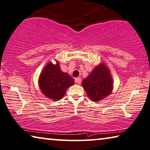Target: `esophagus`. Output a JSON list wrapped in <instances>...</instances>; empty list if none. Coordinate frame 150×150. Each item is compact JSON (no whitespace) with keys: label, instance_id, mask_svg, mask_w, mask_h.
I'll return each instance as SVG.
<instances>
[{"label":"esophagus","instance_id":"esophagus-1","mask_svg":"<svg viewBox=\"0 0 150 150\" xmlns=\"http://www.w3.org/2000/svg\"><path fill=\"white\" fill-rule=\"evenodd\" d=\"M75 81L77 83L80 84V83H81V79L80 77H77V78H75Z\"/></svg>","mask_w":150,"mask_h":150}]
</instances>
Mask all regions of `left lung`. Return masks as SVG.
I'll list each match as a JSON object with an SVG mask.
<instances>
[{"label":"left lung","instance_id":"obj_1","mask_svg":"<svg viewBox=\"0 0 150 150\" xmlns=\"http://www.w3.org/2000/svg\"><path fill=\"white\" fill-rule=\"evenodd\" d=\"M81 85L91 101H101L110 95L113 89L110 69L104 62H101L83 80Z\"/></svg>","mask_w":150,"mask_h":150}]
</instances>
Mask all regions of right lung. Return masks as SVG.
Masks as SVG:
<instances>
[{
    "label": "right lung",
    "mask_w": 150,
    "mask_h": 150,
    "mask_svg": "<svg viewBox=\"0 0 150 150\" xmlns=\"http://www.w3.org/2000/svg\"><path fill=\"white\" fill-rule=\"evenodd\" d=\"M49 62L39 76L38 84L42 93L54 101L61 100L67 89L74 83V79L68 73L62 72L59 61Z\"/></svg>",
    "instance_id": "1"
}]
</instances>
